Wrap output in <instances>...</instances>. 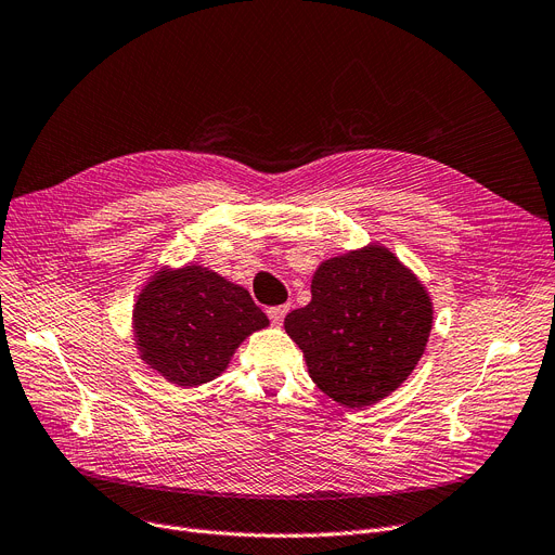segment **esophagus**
Returning a JSON list of instances; mask_svg holds the SVG:
<instances>
[{
    "mask_svg": "<svg viewBox=\"0 0 555 555\" xmlns=\"http://www.w3.org/2000/svg\"><path fill=\"white\" fill-rule=\"evenodd\" d=\"M286 312H289V305H278V307H271L266 314H269V319H271L273 325H282Z\"/></svg>",
    "mask_w": 555,
    "mask_h": 555,
    "instance_id": "1",
    "label": "esophagus"
}]
</instances>
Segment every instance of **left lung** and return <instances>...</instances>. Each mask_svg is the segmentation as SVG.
Instances as JSON below:
<instances>
[{
    "label": "left lung",
    "instance_id": "8db88e82",
    "mask_svg": "<svg viewBox=\"0 0 555 555\" xmlns=\"http://www.w3.org/2000/svg\"><path fill=\"white\" fill-rule=\"evenodd\" d=\"M309 378L344 408H366L401 387L433 330V300L389 248L330 257L312 278V300L284 319Z\"/></svg>",
    "mask_w": 555,
    "mask_h": 555
}]
</instances>
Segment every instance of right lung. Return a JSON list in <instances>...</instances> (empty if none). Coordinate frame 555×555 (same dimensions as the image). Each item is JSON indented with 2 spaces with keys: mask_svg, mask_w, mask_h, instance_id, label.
Returning a JSON list of instances; mask_svg holds the SVG:
<instances>
[{
  "mask_svg": "<svg viewBox=\"0 0 555 555\" xmlns=\"http://www.w3.org/2000/svg\"><path fill=\"white\" fill-rule=\"evenodd\" d=\"M266 325L248 289L197 263L164 266L131 312L139 358L182 389L218 378L243 339Z\"/></svg>",
  "mask_w": 555,
  "mask_h": 555,
  "instance_id": "add662e5",
  "label": "right lung"
}]
</instances>
